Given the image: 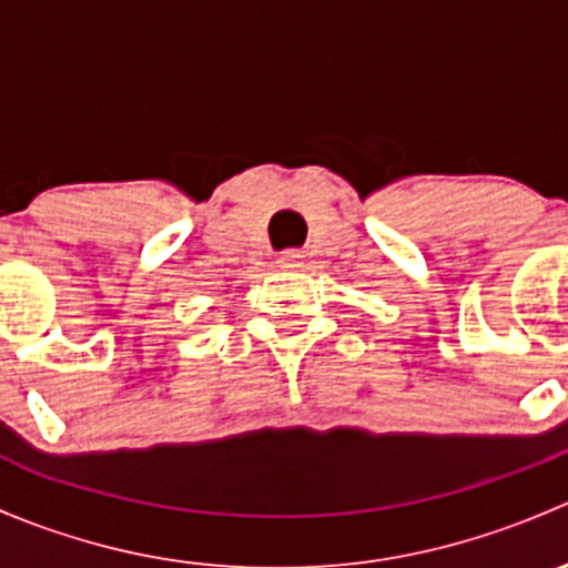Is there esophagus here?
<instances>
[{
	"instance_id": "1",
	"label": "esophagus",
	"mask_w": 568,
	"mask_h": 568,
	"mask_svg": "<svg viewBox=\"0 0 568 568\" xmlns=\"http://www.w3.org/2000/svg\"><path fill=\"white\" fill-rule=\"evenodd\" d=\"M302 252L300 250H285V252H280V266H285V268H294V266H302Z\"/></svg>"
}]
</instances>
